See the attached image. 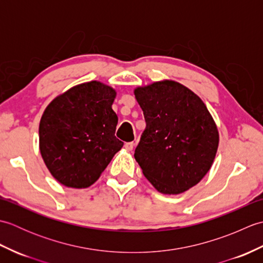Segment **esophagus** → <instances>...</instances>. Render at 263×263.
Here are the masks:
<instances>
[{
	"label": "esophagus",
	"mask_w": 263,
	"mask_h": 263,
	"mask_svg": "<svg viewBox=\"0 0 263 263\" xmlns=\"http://www.w3.org/2000/svg\"><path fill=\"white\" fill-rule=\"evenodd\" d=\"M124 147L126 150H128V152H131V150L135 148V142H126L124 144Z\"/></svg>",
	"instance_id": "esophagus-1"
}]
</instances>
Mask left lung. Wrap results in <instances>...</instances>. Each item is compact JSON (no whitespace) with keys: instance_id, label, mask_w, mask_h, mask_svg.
I'll return each mask as SVG.
<instances>
[{"instance_id":"1","label":"left lung","mask_w":263,"mask_h":263,"mask_svg":"<svg viewBox=\"0 0 263 263\" xmlns=\"http://www.w3.org/2000/svg\"><path fill=\"white\" fill-rule=\"evenodd\" d=\"M146 128L135 152L143 175L158 192L180 194L202 180L219 143L204 103L176 81L135 89Z\"/></svg>"}]
</instances>
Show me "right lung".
Masks as SVG:
<instances>
[{"label":"right lung","mask_w":263,"mask_h":263,"mask_svg":"<svg viewBox=\"0 0 263 263\" xmlns=\"http://www.w3.org/2000/svg\"><path fill=\"white\" fill-rule=\"evenodd\" d=\"M115 89L90 81L72 87L46 107L39 123V150L61 184L90 186L123 147L115 137Z\"/></svg>","instance_id":"1"}]
</instances>
